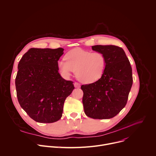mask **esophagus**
<instances>
[{"mask_svg":"<svg viewBox=\"0 0 156 156\" xmlns=\"http://www.w3.org/2000/svg\"><path fill=\"white\" fill-rule=\"evenodd\" d=\"M74 86H75V87H80V84L78 83H77V82L74 83Z\"/></svg>","mask_w":156,"mask_h":156,"instance_id":"1","label":"esophagus"}]
</instances>
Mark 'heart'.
<instances>
[{"label":"heart","mask_w":156,"mask_h":156,"mask_svg":"<svg viewBox=\"0 0 156 156\" xmlns=\"http://www.w3.org/2000/svg\"><path fill=\"white\" fill-rule=\"evenodd\" d=\"M65 58L57 62L59 71L65 77H69L76 71L77 78L84 83H93L99 80L104 73L106 59L99 52L75 48L65 55Z\"/></svg>","instance_id":"heart-1"}]
</instances>
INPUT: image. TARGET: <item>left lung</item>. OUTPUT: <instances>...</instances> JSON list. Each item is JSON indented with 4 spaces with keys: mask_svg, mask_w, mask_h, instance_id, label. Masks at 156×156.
<instances>
[{
    "mask_svg": "<svg viewBox=\"0 0 156 156\" xmlns=\"http://www.w3.org/2000/svg\"><path fill=\"white\" fill-rule=\"evenodd\" d=\"M92 49L104 55L106 67L99 80L81 86L84 112L94 119L113 118L126 104L133 84L131 66L120 47L96 45Z\"/></svg>",
    "mask_w": 156,
    "mask_h": 156,
    "instance_id": "8db88e82",
    "label": "left lung"
}]
</instances>
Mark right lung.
<instances>
[{"instance_id":"1","label":"right lung","mask_w":156,"mask_h":156,"mask_svg":"<svg viewBox=\"0 0 156 156\" xmlns=\"http://www.w3.org/2000/svg\"><path fill=\"white\" fill-rule=\"evenodd\" d=\"M63 48H31L18 65L15 86L18 102L39 123L60 119L64 102L75 89L73 82L63 79L57 62Z\"/></svg>"}]
</instances>
